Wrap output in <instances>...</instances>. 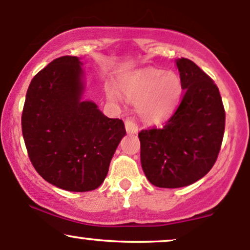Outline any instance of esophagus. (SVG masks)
Returning a JSON list of instances; mask_svg holds the SVG:
<instances>
[{
    "mask_svg": "<svg viewBox=\"0 0 250 250\" xmlns=\"http://www.w3.org/2000/svg\"><path fill=\"white\" fill-rule=\"evenodd\" d=\"M125 130H127L128 134H136L139 131V127L135 123L134 119H127L125 121Z\"/></svg>",
    "mask_w": 250,
    "mask_h": 250,
    "instance_id": "obj_1",
    "label": "esophagus"
}]
</instances>
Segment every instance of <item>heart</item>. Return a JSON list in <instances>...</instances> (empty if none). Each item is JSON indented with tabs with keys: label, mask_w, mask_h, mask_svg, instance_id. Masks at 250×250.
I'll return each mask as SVG.
<instances>
[{
	"label": "heart",
	"mask_w": 250,
	"mask_h": 250,
	"mask_svg": "<svg viewBox=\"0 0 250 250\" xmlns=\"http://www.w3.org/2000/svg\"><path fill=\"white\" fill-rule=\"evenodd\" d=\"M122 93L131 102L143 121L160 123L167 120L179 104L182 95V82L173 71L146 68L125 77L120 84ZM109 97L116 100L114 91Z\"/></svg>",
	"instance_id": "1"
}]
</instances>
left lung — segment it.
<instances>
[{"instance_id":"left-lung-1","label":"left lung","mask_w":250,"mask_h":250,"mask_svg":"<svg viewBox=\"0 0 250 250\" xmlns=\"http://www.w3.org/2000/svg\"><path fill=\"white\" fill-rule=\"evenodd\" d=\"M182 101L162 128L139 133L141 165L151 185L180 188L213 168L222 145L226 113L217 85L190 60H176Z\"/></svg>"}]
</instances>
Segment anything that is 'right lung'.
I'll return each instance as SVG.
<instances>
[{
    "label": "right lung",
    "mask_w": 250,
    "mask_h": 250,
    "mask_svg": "<svg viewBox=\"0 0 250 250\" xmlns=\"http://www.w3.org/2000/svg\"><path fill=\"white\" fill-rule=\"evenodd\" d=\"M81 61L62 56L34 76L22 113V134L34 168L69 191L99 188L125 135V123L83 101Z\"/></svg>",
    "instance_id": "add662e5"
}]
</instances>
